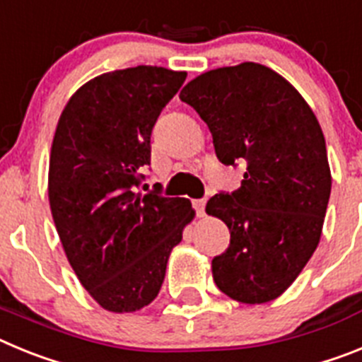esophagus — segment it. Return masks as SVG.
<instances>
[{"mask_svg": "<svg viewBox=\"0 0 362 362\" xmlns=\"http://www.w3.org/2000/svg\"><path fill=\"white\" fill-rule=\"evenodd\" d=\"M204 206H206V201H204V199H196V201H194V209H196V214L199 217L204 216Z\"/></svg>", "mask_w": 362, "mask_h": 362, "instance_id": "1", "label": "esophagus"}]
</instances>
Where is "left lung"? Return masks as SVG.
<instances>
[{"mask_svg": "<svg viewBox=\"0 0 362 362\" xmlns=\"http://www.w3.org/2000/svg\"><path fill=\"white\" fill-rule=\"evenodd\" d=\"M179 98L209 124L223 165L246 163L241 187L206 203L230 230L212 259L217 288L246 305L277 299L321 239L332 190L321 124L283 76L252 62L201 74Z\"/></svg>", "mask_w": 362, "mask_h": 362, "instance_id": "1", "label": "left lung"}]
</instances>
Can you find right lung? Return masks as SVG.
Wrapping results in <instances>:
<instances>
[{"instance_id":"add662e5","label":"right lung","mask_w":362,"mask_h":362,"mask_svg":"<svg viewBox=\"0 0 362 362\" xmlns=\"http://www.w3.org/2000/svg\"><path fill=\"white\" fill-rule=\"evenodd\" d=\"M187 72L139 65L76 90L57 121L49 201L79 283L108 312L150 305L166 263L196 212L188 199L137 192L150 165V136Z\"/></svg>"}]
</instances>
